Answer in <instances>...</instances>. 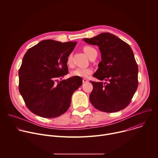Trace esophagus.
Wrapping results in <instances>:
<instances>
[{
	"instance_id": "1",
	"label": "esophagus",
	"mask_w": 158,
	"mask_h": 158,
	"mask_svg": "<svg viewBox=\"0 0 158 158\" xmlns=\"http://www.w3.org/2000/svg\"><path fill=\"white\" fill-rule=\"evenodd\" d=\"M89 82V80H88L87 79L84 78V79H82V82H83V83H86V82Z\"/></svg>"
}]
</instances>
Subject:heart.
<instances>
[{
	"label": "heart",
	"instance_id": "b5f03b06",
	"mask_svg": "<svg viewBox=\"0 0 158 158\" xmlns=\"http://www.w3.org/2000/svg\"><path fill=\"white\" fill-rule=\"evenodd\" d=\"M84 51L89 59L91 58L95 53H97L96 50L91 46H85L84 48ZM71 63H72V56L71 55H69L67 58V64L68 65H71ZM92 73H93V69L91 68H85V69L77 68L74 70L71 73V75L73 76L86 77L89 75L91 74Z\"/></svg>",
	"mask_w": 158,
	"mask_h": 158
}]
</instances>
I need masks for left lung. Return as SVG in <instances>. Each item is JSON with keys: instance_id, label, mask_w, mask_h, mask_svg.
<instances>
[{"instance_id": "obj_1", "label": "left lung", "mask_w": 158, "mask_h": 158, "mask_svg": "<svg viewBox=\"0 0 158 158\" xmlns=\"http://www.w3.org/2000/svg\"><path fill=\"white\" fill-rule=\"evenodd\" d=\"M83 40L99 46L102 60L93 77L106 81H90L93 85L90 102L105 112L124 109L129 104L138 86V66L130 46L109 32Z\"/></svg>"}]
</instances>
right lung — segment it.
<instances>
[{"label":"right lung","mask_w":158,"mask_h":158,"mask_svg":"<svg viewBox=\"0 0 158 158\" xmlns=\"http://www.w3.org/2000/svg\"><path fill=\"white\" fill-rule=\"evenodd\" d=\"M76 44L44 40L25 54L19 71V90L32 113L53 118L70 107L73 94L82 84V78L74 76L55 81L68 74L67 58Z\"/></svg>","instance_id":"1"}]
</instances>
